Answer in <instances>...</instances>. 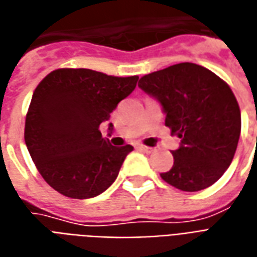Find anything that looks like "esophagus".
Returning <instances> with one entry per match:
<instances>
[{"mask_svg": "<svg viewBox=\"0 0 257 257\" xmlns=\"http://www.w3.org/2000/svg\"><path fill=\"white\" fill-rule=\"evenodd\" d=\"M138 149L142 152H145V153H152V152H153V148L145 147V145H138Z\"/></svg>", "mask_w": 257, "mask_h": 257, "instance_id": "1", "label": "esophagus"}]
</instances>
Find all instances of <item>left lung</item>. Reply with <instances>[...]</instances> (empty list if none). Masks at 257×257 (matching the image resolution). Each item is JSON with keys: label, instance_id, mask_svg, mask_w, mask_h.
I'll use <instances>...</instances> for the list:
<instances>
[{"label": "left lung", "instance_id": "8db88e82", "mask_svg": "<svg viewBox=\"0 0 257 257\" xmlns=\"http://www.w3.org/2000/svg\"><path fill=\"white\" fill-rule=\"evenodd\" d=\"M138 86L155 97L166 126L181 138L174 166L163 181L183 192H198L222 177L233 162L241 112L230 86L205 67L179 63L142 76Z\"/></svg>", "mask_w": 257, "mask_h": 257}]
</instances>
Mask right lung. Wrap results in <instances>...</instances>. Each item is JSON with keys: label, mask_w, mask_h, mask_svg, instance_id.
Listing matches in <instances>:
<instances>
[{"label": "right lung", "mask_w": 257, "mask_h": 257, "mask_svg": "<svg viewBox=\"0 0 257 257\" xmlns=\"http://www.w3.org/2000/svg\"><path fill=\"white\" fill-rule=\"evenodd\" d=\"M137 80V75L121 78L87 68H59L39 82L26 116L24 141L50 188L85 200L115 182L134 148L112 147L102 138L100 124L136 89Z\"/></svg>", "instance_id": "1"}]
</instances>
